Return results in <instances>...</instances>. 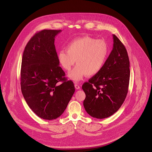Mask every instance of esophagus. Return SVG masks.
Returning a JSON list of instances; mask_svg holds the SVG:
<instances>
[{
	"label": "esophagus",
	"instance_id": "34e87169",
	"mask_svg": "<svg viewBox=\"0 0 152 152\" xmlns=\"http://www.w3.org/2000/svg\"><path fill=\"white\" fill-rule=\"evenodd\" d=\"M75 88L77 89H80V86L79 84H75Z\"/></svg>",
	"mask_w": 152,
	"mask_h": 152
}]
</instances>
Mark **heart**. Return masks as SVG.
Returning a JSON list of instances; mask_svg holds the SVG:
<instances>
[{
    "label": "heart",
    "instance_id": "1",
    "mask_svg": "<svg viewBox=\"0 0 152 152\" xmlns=\"http://www.w3.org/2000/svg\"><path fill=\"white\" fill-rule=\"evenodd\" d=\"M108 46L103 40L84 36L73 40L66 46V50H61L57 54L60 64L66 71L77 66L69 72L68 76L78 82L84 77L94 76L99 73L108 58Z\"/></svg>",
    "mask_w": 152,
    "mask_h": 152
}]
</instances>
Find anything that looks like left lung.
<instances>
[{
	"mask_svg": "<svg viewBox=\"0 0 152 152\" xmlns=\"http://www.w3.org/2000/svg\"><path fill=\"white\" fill-rule=\"evenodd\" d=\"M113 49L101 71L85 83L83 105L91 116L108 118L121 108L128 92L130 79V63L126 49L113 34Z\"/></svg>",
	"mask_w": 152,
	"mask_h": 152,
	"instance_id": "obj_1",
	"label": "left lung"
}]
</instances>
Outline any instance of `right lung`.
I'll list each match as a JSON object with an SVG mask.
<instances>
[{"label":"right lung","mask_w":152,"mask_h":152,"mask_svg":"<svg viewBox=\"0 0 152 152\" xmlns=\"http://www.w3.org/2000/svg\"><path fill=\"white\" fill-rule=\"evenodd\" d=\"M61 30H43L25 47L20 72L21 89L27 105L39 117L53 120L64 112L74 92L59 66L54 40Z\"/></svg>","instance_id":"add662e5"}]
</instances>
